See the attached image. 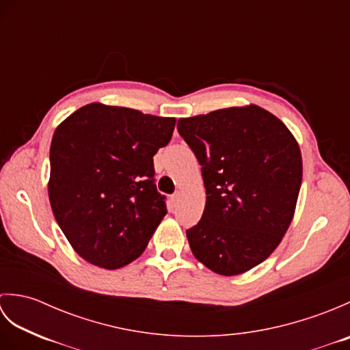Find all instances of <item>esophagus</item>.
<instances>
[{
    "mask_svg": "<svg viewBox=\"0 0 350 350\" xmlns=\"http://www.w3.org/2000/svg\"><path fill=\"white\" fill-rule=\"evenodd\" d=\"M179 198H180V192H174V194L171 196V203L177 204V202H179Z\"/></svg>",
    "mask_w": 350,
    "mask_h": 350,
    "instance_id": "esophagus-1",
    "label": "esophagus"
}]
</instances>
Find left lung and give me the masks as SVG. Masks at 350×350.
I'll use <instances>...</instances> for the list:
<instances>
[{
    "label": "left lung",
    "mask_w": 350,
    "mask_h": 350,
    "mask_svg": "<svg viewBox=\"0 0 350 350\" xmlns=\"http://www.w3.org/2000/svg\"><path fill=\"white\" fill-rule=\"evenodd\" d=\"M202 165L206 206L187 230L192 254L219 275L250 271L292 222L302 182L299 146L280 118L250 105L179 118Z\"/></svg>",
    "instance_id": "obj_1"
}]
</instances>
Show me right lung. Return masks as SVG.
<instances>
[{
  "instance_id": "add662e5",
  "label": "right lung",
  "mask_w": 350,
  "mask_h": 350,
  "mask_svg": "<svg viewBox=\"0 0 350 350\" xmlns=\"http://www.w3.org/2000/svg\"><path fill=\"white\" fill-rule=\"evenodd\" d=\"M174 124L173 117L90 103L55 129L49 202L64 236L87 262L118 269L143 254L167 215L153 156L170 143Z\"/></svg>"
}]
</instances>
